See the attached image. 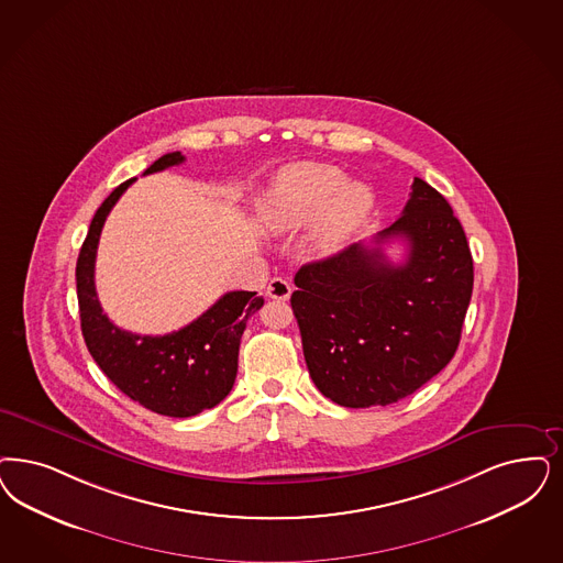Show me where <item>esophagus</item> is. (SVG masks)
Segmentation results:
<instances>
[{"mask_svg": "<svg viewBox=\"0 0 563 563\" xmlns=\"http://www.w3.org/2000/svg\"><path fill=\"white\" fill-rule=\"evenodd\" d=\"M291 283L285 280V278H272L268 287H266V295L271 299H278V301H287L291 297Z\"/></svg>", "mask_w": 563, "mask_h": 563, "instance_id": "esophagus-1", "label": "esophagus"}]
</instances>
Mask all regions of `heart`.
<instances>
[{"label": "heart", "instance_id": "1", "mask_svg": "<svg viewBox=\"0 0 563 563\" xmlns=\"http://www.w3.org/2000/svg\"><path fill=\"white\" fill-rule=\"evenodd\" d=\"M372 206L368 185L343 180V173L330 164L299 162L274 176L257 201V212L276 233L301 229L311 220V252L332 257L350 245Z\"/></svg>", "mask_w": 563, "mask_h": 563}]
</instances>
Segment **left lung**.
<instances>
[{
  "label": "left lung",
  "mask_w": 563,
  "mask_h": 563,
  "mask_svg": "<svg viewBox=\"0 0 563 563\" xmlns=\"http://www.w3.org/2000/svg\"><path fill=\"white\" fill-rule=\"evenodd\" d=\"M401 235L404 265L379 245ZM345 252L301 266L291 308L311 380L343 408L388 406L427 385L455 355L474 264L445 197L413 178L401 216Z\"/></svg>",
  "instance_id": "8db88e82"
}]
</instances>
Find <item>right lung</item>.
<instances>
[{"mask_svg":"<svg viewBox=\"0 0 563 563\" xmlns=\"http://www.w3.org/2000/svg\"><path fill=\"white\" fill-rule=\"evenodd\" d=\"M183 162L180 152L162 155L143 175ZM133 180L118 185L99 206L78 253L80 330L99 368L126 397L159 416L189 418L218 406L231 393L241 334L264 299L255 297V291L227 292L191 324L164 336L133 334L112 324L96 292V253L108 213Z\"/></svg>","mask_w":563,"mask_h":563,"instance_id":"right-lung-1","label":"right lung"}]
</instances>
